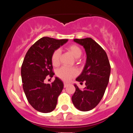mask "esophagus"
<instances>
[{"instance_id": "1", "label": "esophagus", "mask_w": 133, "mask_h": 133, "mask_svg": "<svg viewBox=\"0 0 133 133\" xmlns=\"http://www.w3.org/2000/svg\"><path fill=\"white\" fill-rule=\"evenodd\" d=\"M68 86V84H67V83H64V88H67V87Z\"/></svg>"}]
</instances>
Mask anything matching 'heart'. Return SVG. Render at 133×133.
<instances>
[{
  "instance_id": "1",
  "label": "heart",
  "mask_w": 133,
  "mask_h": 133,
  "mask_svg": "<svg viewBox=\"0 0 133 133\" xmlns=\"http://www.w3.org/2000/svg\"><path fill=\"white\" fill-rule=\"evenodd\" d=\"M66 50L75 58L76 62L77 63H79L81 62V59L79 57L81 56L82 51L79 45L75 44H72L66 47ZM61 56V53L59 49H56L53 52L51 56V62L52 64L54 66H58L60 64ZM77 74V70L73 68H67V67H62L57 72L58 77L65 82L69 81L71 79L76 77Z\"/></svg>"
}]
</instances>
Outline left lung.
I'll return each instance as SVG.
<instances>
[{"instance_id":"1","label":"left lung","mask_w":133,"mask_h":133,"mask_svg":"<svg viewBox=\"0 0 133 133\" xmlns=\"http://www.w3.org/2000/svg\"><path fill=\"white\" fill-rule=\"evenodd\" d=\"M84 47L87 54L86 63L83 71L76 79L86 87L83 90L74 84L76 91L72 96L74 106L81 111L94 109L103 98L108 84L111 65L106 52L91 38L74 39Z\"/></svg>"}]
</instances>
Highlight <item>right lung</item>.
Wrapping results in <instances>:
<instances>
[{
    "label": "right lung",
    "mask_w": 133,
    "mask_h": 133,
    "mask_svg": "<svg viewBox=\"0 0 133 133\" xmlns=\"http://www.w3.org/2000/svg\"><path fill=\"white\" fill-rule=\"evenodd\" d=\"M68 41L44 37L30 47L24 57L21 67L23 89L29 103L39 112H50L57 105L63 82L58 77L51 84L44 81L48 76L52 77L54 75L52 54Z\"/></svg>",
    "instance_id": "1"
}]
</instances>
